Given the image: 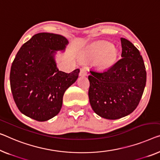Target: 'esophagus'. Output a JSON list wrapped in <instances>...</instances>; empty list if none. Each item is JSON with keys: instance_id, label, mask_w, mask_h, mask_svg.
I'll use <instances>...</instances> for the list:
<instances>
[{"instance_id": "obj_1", "label": "esophagus", "mask_w": 160, "mask_h": 160, "mask_svg": "<svg viewBox=\"0 0 160 160\" xmlns=\"http://www.w3.org/2000/svg\"><path fill=\"white\" fill-rule=\"evenodd\" d=\"M88 74L87 72V70L85 68H82L80 70V76H86Z\"/></svg>"}]
</instances>
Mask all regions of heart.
<instances>
[{"label":"heart","instance_id":"b5f03b06","mask_svg":"<svg viewBox=\"0 0 160 160\" xmlns=\"http://www.w3.org/2000/svg\"><path fill=\"white\" fill-rule=\"evenodd\" d=\"M90 55L98 59V65L101 69H108L113 65L116 57V50L109 43L99 42L92 46Z\"/></svg>","mask_w":160,"mask_h":160}]
</instances>
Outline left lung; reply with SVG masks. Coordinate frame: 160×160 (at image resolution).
Instances as JSON below:
<instances>
[{"label": "left lung", "instance_id": "left-lung-1", "mask_svg": "<svg viewBox=\"0 0 160 160\" xmlns=\"http://www.w3.org/2000/svg\"><path fill=\"white\" fill-rule=\"evenodd\" d=\"M121 59L108 70L90 69L88 96L92 110L102 118L116 120L132 113L139 103L147 72L139 50L121 38Z\"/></svg>", "mask_w": 160, "mask_h": 160}]
</instances>
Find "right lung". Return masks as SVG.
<instances>
[{
    "label": "right lung",
    "mask_w": 160,
    "mask_h": 160,
    "mask_svg": "<svg viewBox=\"0 0 160 160\" xmlns=\"http://www.w3.org/2000/svg\"><path fill=\"white\" fill-rule=\"evenodd\" d=\"M68 40L62 35L39 33L22 45L12 63L11 89L18 110L38 121L57 116L66 90L77 80L80 70L59 71L57 52H64Z\"/></svg>",
    "instance_id": "add662e5"
}]
</instances>
